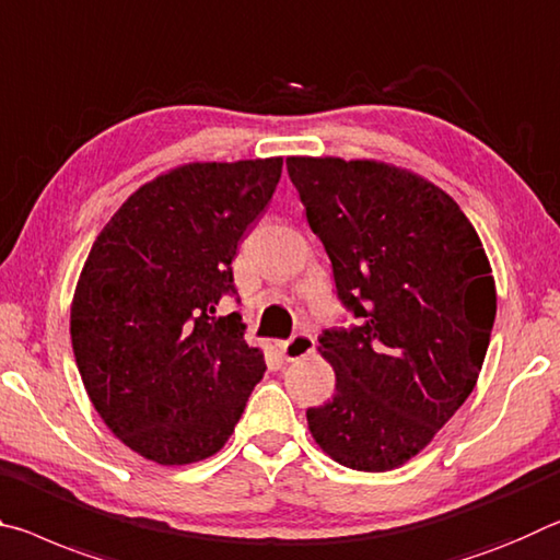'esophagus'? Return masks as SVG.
I'll return each mask as SVG.
<instances>
[{
  "instance_id": "obj_1",
  "label": "esophagus",
  "mask_w": 560,
  "mask_h": 560,
  "mask_svg": "<svg viewBox=\"0 0 560 560\" xmlns=\"http://www.w3.org/2000/svg\"><path fill=\"white\" fill-rule=\"evenodd\" d=\"M278 350L288 362L302 360V357H307L310 352L315 350V337L307 335V332H298V335H292L290 340L278 342Z\"/></svg>"
}]
</instances>
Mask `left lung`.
I'll return each instance as SVG.
<instances>
[{
  "label": "left lung",
  "mask_w": 560,
  "mask_h": 560,
  "mask_svg": "<svg viewBox=\"0 0 560 560\" xmlns=\"http://www.w3.org/2000/svg\"><path fill=\"white\" fill-rule=\"evenodd\" d=\"M288 173L357 317L319 335L337 382L307 409L310 434L347 469H397L479 380L497 317L487 250L456 200L415 171L290 155Z\"/></svg>",
  "instance_id": "8db88e82"
}]
</instances>
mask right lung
<instances>
[{
    "mask_svg": "<svg viewBox=\"0 0 560 560\" xmlns=\"http://www.w3.org/2000/svg\"><path fill=\"white\" fill-rule=\"evenodd\" d=\"M280 173V155L183 163L128 196L91 245L71 300L73 357L98 417L143 459L218 454L262 380L241 317L213 313Z\"/></svg>",
    "mask_w": 560,
    "mask_h": 560,
    "instance_id": "right-lung-1",
    "label": "right lung"
}]
</instances>
